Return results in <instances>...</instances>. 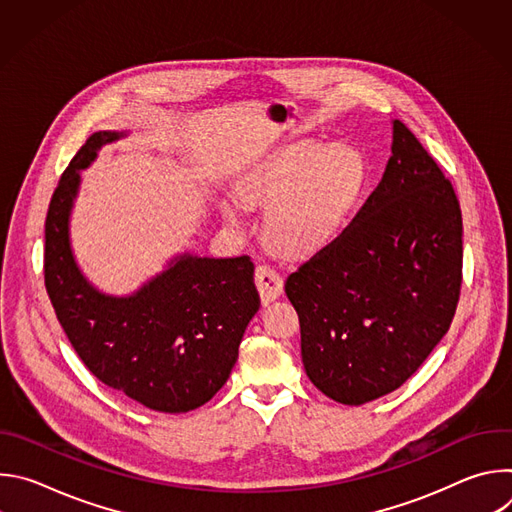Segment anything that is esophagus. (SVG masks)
Returning <instances> with one entry per match:
<instances>
[{"label": "esophagus", "mask_w": 512, "mask_h": 512, "mask_svg": "<svg viewBox=\"0 0 512 512\" xmlns=\"http://www.w3.org/2000/svg\"><path fill=\"white\" fill-rule=\"evenodd\" d=\"M255 283H257V289H259V296H261V302L267 306L271 304L273 300L279 298L281 289H283V279L281 275L269 267V265H257L255 269Z\"/></svg>", "instance_id": "esophagus-1"}]
</instances>
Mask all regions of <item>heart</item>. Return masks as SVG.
<instances>
[{"label":"heart","instance_id":"heart-1","mask_svg":"<svg viewBox=\"0 0 512 512\" xmlns=\"http://www.w3.org/2000/svg\"><path fill=\"white\" fill-rule=\"evenodd\" d=\"M367 180L362 154L348 143L302 139L285 145L239 182V196L267 206L263 239L283 257H304L334 239ZM221 214L241 225L235 202L223 200Z\"/></svg>","mask_w":512,"mask_h":512}]
</instances>
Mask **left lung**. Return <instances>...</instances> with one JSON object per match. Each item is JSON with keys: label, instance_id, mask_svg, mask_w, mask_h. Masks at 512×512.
Instances as JSON below:
<instances>
[{"label": "left lung", "instance_id": "8db88e82", "mask_svg": "<svg viewBox=\"0 0 512 512\" xmlns=\"http://www.w3.org/2000/svg\"><path fill=\"white\" fill-rule=\"evenodd\" d=\"M460 285L456 192L395 119L379 186L350 225L285 281L306 375L344 405L399 389L450 330Z\"/></svg>", "mask_w": 512, "mask_h": 512}]
</instances>
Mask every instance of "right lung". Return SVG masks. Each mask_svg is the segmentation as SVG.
Returning <instances> with one entry per match:
<instances>
[{
    "label": "right lung",
    "mask_w": 512,
    "mask_h": 512,
    "mask_svg": "<svg viewBox=\"0 0 512 512\" xmlns=\"http://www.w3.org/2000/svg\"><path fill=\"white\" fill-rule=\"evenodd\" d=\"M125 131L93 133L64 170L46 214L44 283L56 318L85 367L107 387L162 413L210 401L239 358L261 302L249 255H178L131 296L99 291L70 247V212L105 143Z\"/></svg>",
    "instance_id": "obj_1"
}]
</instances>
